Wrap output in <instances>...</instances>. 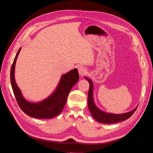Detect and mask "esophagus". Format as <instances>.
Returning a JSON list of instances; mask_svg holds the SVG:
<instances>
[{"label":"esophagus","mask_w":153,"mask_h":153,"mask_svg":"<svg viewBox=\"0 0 153 153\" xmlns=\"http://www.w3.org/2000/svg\"><path fill=\"white\" fill-rule=\"evenodd\" d=\"M78 73H79L80 76H84L85 75V74H86L87 70L85 67L80 66L78 68Z\"/></svg>","instance_id":"obj_1"}]
</instances>
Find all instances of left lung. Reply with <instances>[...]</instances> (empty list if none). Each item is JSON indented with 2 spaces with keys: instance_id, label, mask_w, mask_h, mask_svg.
Segmentation results:
<instances>
[{
  "instance_id": "left-lung-1",
  "label": "left lung",
  "mask_w": 153,
  "mask_h": 153,
  "mask_svg": "<svg viewBox=\"0 0 153 153\" xmlns=\"http://www.w3.org/2000/svg\"><path fill=\"white\" fill-rule=\"evenodd\" d=\"M86 79L89 82V90L88 92V107L93 117L99 123L103 124H112L116 123L121 121H123L128 118L135 112L137 107L133 110L131 112H129L123 114H113L105 113L103 111L100 110L96 107L94 101H93V94H92V83L89 78H86Z\"/></svg>"
}]
</instances>
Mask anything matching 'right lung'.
<instances>
[{
	"mask_svg": "<svg viewBox=\"0 0 153 153\" xmlns=\"http://www.w3.org/2000/svg\"><path fill=\"white\" fill-rule=\"evenodd\" d=\"M21 48L16 55L11 68L10 78L12 89L17 103L22 110L29 116L38 119H51L57 116L62 112L69 92L79 79L77 69H74L62 75L57 89L48 98L39 103H32L27 101L22 96L20 90L15 80V68L18 55Z\"/></svg>",
	"mask_w": 153,
	"mask_h": 153,
	"instance_id": "add662e5",
	"label": "right lung"
}]
</instances>
